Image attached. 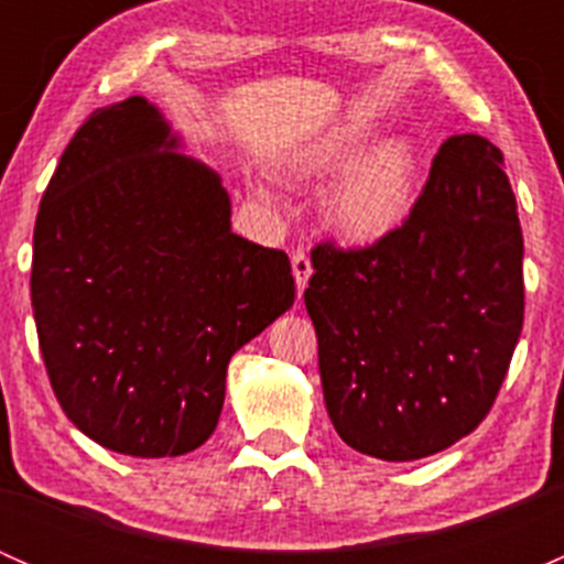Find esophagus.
I'll use <instances>...</instances> for the list:
<instances>
[{
	"label": "esophagus",
	"instance_id": "1",
	"mask_svg": "<svg viewBox=\"0 0 564 564\" xmlns=\"http://www.w3.org/2000/svg\"><path fill=\"white\" fill-rule=\"evenodd\" d=\"M292 272H294V281H297V292L303 294L305 286H308L311 272H314V267H311V259H308V253H305V250H294Z\"/></svg>",
	"mask_w": 564,
	"mask_h": 564
}]
</instances>
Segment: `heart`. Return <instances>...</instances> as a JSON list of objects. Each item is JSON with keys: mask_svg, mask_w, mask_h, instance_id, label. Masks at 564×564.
I'll list each match as a JSON object with an SVG mask.
<instances>
[{"mask_svg": "<svg viewBox=\"0 0 564 564\" xmlns=\"http://www.w3.org/2000/svg\"><path fill=\"white\" fill-rule=\"evenodd\" d=\"M366 135L338 128L305 141L289 155L286 169L294 176H327L344 169L327 193V218L335 229L355 242L388 237L412 209L417 161L406 141L390 139L357 159ZM270 202V193H259Z\"/></svg>", "mask_w": 564, "mask_h": 564, "instance_id": "b5f03b06", "label": "heart"}]
</instances>
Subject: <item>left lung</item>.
Masks as SVG:
<instances>
[{
	"label": "left lung",
	"mask_w": 564,
	"mask_h": 564,
	"mask_svg": "<svg viewBox=\"0 0 564 564\" xmlns=\"http://www.w3.org/2000/svg\"><path fill=\"white\" fill-rule=\"evenodd\" d=\"M311 264L305 308L346 445L417 460L486 420L524 324V237L491 141L451 135L395 231L366 248L318 242Z\"/></svg>",
	"instance_id": "8db88e82"
}]
</instances>
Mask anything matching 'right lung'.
I'll use <instances>...</instances> for the list:
<instances>
[{
    "label": "right lung",
    "mask_w": 564,
    "mask_h": 564,
    "mask_svg": "<svg viewBox=\"0 0 564 564\" xmlns=\"http://www.w3.org/2000/svg\"><path fill=\"white\" fill-rule=\"evenodd\" d=\"M144 98L89 113L35 220L32 311L62 412L135 458L213 436L231 355L294 303L289 256L231 231L220 176Z\"/></svg>",
    "instance_id": "1"
}]
</instances>
